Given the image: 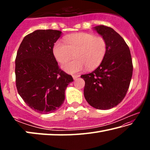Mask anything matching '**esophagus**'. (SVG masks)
<instances>
[{
  "label": "esophagus",
  "mask_w": 150,
  "mask_h": 150,
  "mask_svg": "<svg viewBox=\"0 0 150 150\" xmlns=\"http://www.w3.org/2000/svg\"><path fill=\"white\" fill-rule=\"evenodd\" d=\"M79 75H73V79H76L77 78H78L79 77Z\"/></svg>",
  "instance_id": "obj_1"
}]
</instances>
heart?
I'll return each mask as SVG.
<instances>
[{
	"label": "heart",
	"mask_w": 150,
	"mask_h": 150,
	"mask_svg": "<svg viewBox=\"0 0 150 150\" xmlns=\"http://www.w3.org/2000/svg\"><path fill=\"white\" fill-rule=\"evenodd\" d=\"M107 49L105 38L81 32L67 37L65 43L57 40L53 47V54L60 63L68 62L75 54V59L62 67L66 72L73 74L86 67L88 69L97 67L105 57Z\"/></svg>",
	"instance_id": "obj_1"
}]
</instances>
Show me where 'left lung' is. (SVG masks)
<instances>
[{
    "label": "left lung",
    "instance_id": "obj_1",
    "mask_svg": "<svg viewBox=\"0 0 150 150\" xmlns=\"http://www.w3.org/2000/svg\"><path fill=\"white\" fill-rule=\"evenodd\" d=\"M94 29L106 39L107 52L95 71L81 77L85 82L84 96L87 103L96 109L107 110L125 97L132 76V60L128 45L112 28L99 25Z\"/></svg>",
    "mask_w": 150,
    "mask_h": 150
}]
</instances>
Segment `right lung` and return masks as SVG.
I'll return each mask as SVG.
<instances>
[{"label": "right lung", "mask_w": 150, "mask_h": 150, "mask_svg": "<svg viewBox=\"0 0 150 150\" xmlns=\"http://www.w3.org/2000/svg\"><path fill=\"white\" fill-rule=\"evenodd\" d=\"M62 32L38 30L24 37L15 59L18 93L30 108L40 114L57 110L65 100L71 75L60 69L53 47Z\"/></svg>", "instance_id": "right-lung-1"}]
</instances>
